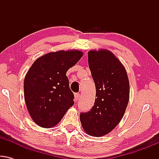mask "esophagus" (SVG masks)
Segmentation results:
<instances>
[{"label":"esophagus","mask_w":159,"mask_h":159,"mask_svg":"<svg viewBox=\"0 0 159 159\" xmlns=\"http://www.w3.org/2000/svg\"><path fill=\"white\" fill-rule=\"evenodd\" d=\"M80 97V93H75V101L77 102L78 100V98Z\"/></svg>","instance_id":"34e87169"}]
</instances>
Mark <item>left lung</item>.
<instances>
[{"mask_svg": "<svg viewBox=\"0 0 159 159\" xmlns=\"http://www.w3.org/2000/svg\"><path fill=\"white\" fill-rule=\"evenodd\" d=\"M87 56L96 98L90 111L80 114V120L87 134L102 137L123 118L129 103V81L125 67L112 52L93 50Z\"/></svg>", "mask_w": 159, "mask_h": 159, "instance_id": "obj_1", "label": "left lung"}]
</instances>
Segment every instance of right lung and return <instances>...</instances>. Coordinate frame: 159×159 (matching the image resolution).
Returning a JSON list of instances; mask_svg holds the SVG:
<instances>
[{
	"instance_id": "add662e5",
	"label": "right lung",
	"mask_w": 159,
	"mask_h": 159,
	"mask_svg": "<svg viewBox=\"0 0 159 159\" xmlns=\"http://www.w3.org/2000/svg\"><path fill=\"white\" fill-rule=\"evenodd\" d=\"M82 56L78 50L48 53L38 58L28 70L24 81L25 103L38 125L54 126L74 105V94L66 75Z\"/></svg>"
}]
</instances>
